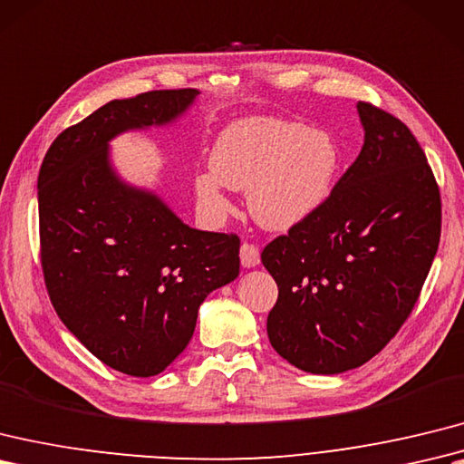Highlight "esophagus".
<instances>
[{
	"mask_svg": "<svg viewBox=\"0 0 464 464\" xmlns=\"http://www.w3.org/2000/svg\"><path fill=\"white\" fill-rule=\"evenodd\" d=\"M239 255H241V265L245 268H253L261 263V253H258L256 246L251 243H243Z\"/></svg>",
	"mask_w": 464,
	"mask_h": 464,
	"instance_id": "obj_1",
	"label": "esophagus"
}]
</instances>
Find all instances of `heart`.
Returning <instances> with one entry per match:
<instances>
[{
    "mask_svg": "<svg viewBox=\"0 0 464 464\" xmlns=\"http://www.w3.org/2000/svg\"><path fill=\"white\" fill-rule=\"evenodd\" d=\"M340 166L342 150L324 130L285 118H243L215 140L209 169L193 176V189L213 218L233 209L225 188L246 191L261 227L288 231L326 206Z\"/></svg>",
    "mask_w": 464,
    "mask_h": 464,
    "instance_id": "b5f03b06",
    "label": "heart"
}]
</instances>
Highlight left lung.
Segmentation results:
<instances>
[{"instance_id": "left-lung-1", "label": "left lung", "mask_w": 464, "mask_h": 464, "mask_svg": "<svg viewBox=\"0 0 464 464\" xmlns=\"http://www.w3.org/2000/svg\"><path fill=\"white\" fill-rule=\"evenodd\" d=\"M360 156L326 206L268 243L278 286L271 346L295 368L334 375L382 352L417 303L437 255L440 196L411 130L358 102Z\"/></svg>"}]
</instances>
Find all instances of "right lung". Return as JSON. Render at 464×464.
I'll use <instances>...</instances> for the list:
<instances>
[{
	"instance_id": "add662e5",
	"label": "right lung",
	"mask_w": 464,
	"mask_h": 464,
	"mask_svg": "<svg viewBox=\"0 0 464 464\" xmlns=\"http://www.w3.org/2000/svg\"><path fill=\"white\" fill-rule=\"evenodd\" d=\"M198 89L111 101L63 130L39 169L41 265L51 303L82 346L134 378L186 350L198 310L239 275V237L193 229L156 191L124 181L111 140L168 126Z\"/></svg>"
}]
</instances>
